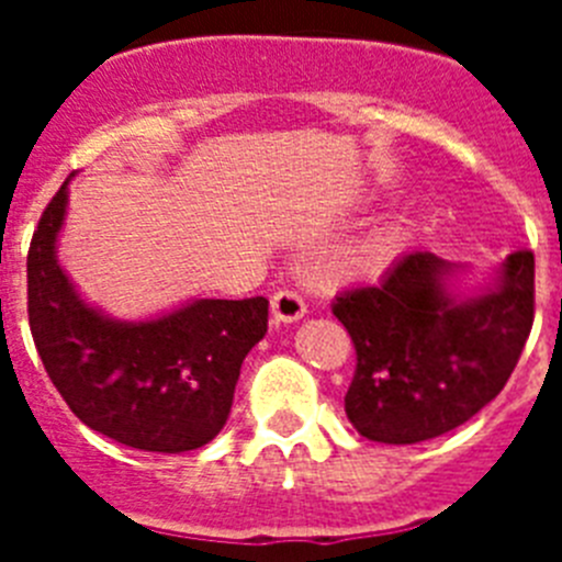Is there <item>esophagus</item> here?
<instances>
[{
	"label": "esophagus",
	"mask_w": 562,
	"mask_h": 562,
	"mask_svg": "<svg viewBox=\"0 0 562 562\" xmlns=\"http://www.w3.org/2000/svg\"><path fill=\"white\" fill-rule=\"evenodd\" d=\"M270 306H272V317H276L278 324H295V321H301V317L306 315L304 297L292 290H278L276 295H272Z\"/></svg>",
	"instance_id": "34e87169"
}]
</instances>
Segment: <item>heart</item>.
I'll return each mask as SVG.
<instances>
[{
  "mask_svg": "<svg viewBox=\"0 0 562 562\" xmlns=\"http://www.w3.org/2000/svg\"><path fill=\"white\" fill-rule=\"evenodd\" d=\"M391 252H394V245L391 238H371V241H362V245L351 247L340 256L337 267L342 272H351V276H360V272H374L380 267L389 265Z\"/></svg>",
  "mask_w": 562,
  "mask_h": 562,
  "instance_id": "obj_1",
  "label": "heart"
}]
</instances>
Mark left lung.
I'll list each match as a JSON object with an SVG mask.
<instances>
[{
  "label": "left lung",
  "instance_id": "1",
  "mask_svg": "<svg viewBox=\"0 0 562 562\" xmlns=\"http://www.w3.org/2000/svg\"><path fill=\"white\" fill-rule=\"evenodd\" d=\"M473 270L430 250L400 256L376 284L337 295L355 340L346 416L382 445L450 434L493 402L518 366L535 321V256L518 250L467 284Z\"/></svg>",
  "mask_w": 562,
  "mask_h": 562
}]
</instances>
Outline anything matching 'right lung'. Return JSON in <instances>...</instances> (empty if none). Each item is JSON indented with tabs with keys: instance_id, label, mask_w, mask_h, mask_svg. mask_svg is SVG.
<instances>
[{
	"instance_id": "1",
	"label": "right lung",
	"mask_w": 562,
	"mask_h": 562,
	"mask_svg": "<svg viewBox=\"0 0 562 562\" xmlns=\"http://www.w3.org/2000/svg\"><path fill=\"white\" fill-rule=\"evenodd\" d=\"M27 252L33 342L69 411L98 434L148 453H188L231 416L247 351L267 335V297H191L143 321L92 306L58 265L69 182Z\"/></svg>"
}]
</instances>
